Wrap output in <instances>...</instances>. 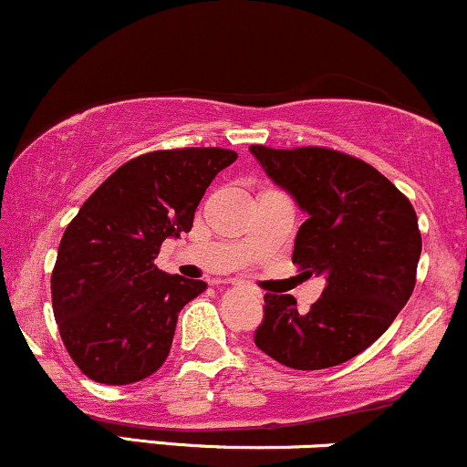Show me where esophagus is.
<instances>
[{
    "label": "esophagus",
    "instance_id": "esophagus-1",
    "mask_svg": "<svg viewBox=\"0 0 467 467\" xmlns=\"http://www.w3.org/2000/svg\"><path fill=\"white\" fill-rule=\"evenodd\" d=\"M252 292H254V294H256V296H261V292H259V289H252Z\"/></svg>",
    "mask_w": 467,
    "mask_h": 467
}]
</instances>
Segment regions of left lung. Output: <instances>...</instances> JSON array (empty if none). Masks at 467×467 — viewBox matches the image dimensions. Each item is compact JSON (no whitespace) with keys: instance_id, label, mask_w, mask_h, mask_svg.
I'll return each instance as SVG.
<instances>
[{"instance_id":"obj_1","label":"left lung","mask_w":467,"mask_h":467,"mask_svg":"<svg viewBox=\"0 0 467 467\" xmlns=\"http://www.w3.org/2000/svg\"><path fill=\"white\" fill-rule=\"evenodd\" d=\"M250 151L307 213L292 264L307 276H325L323 296L307 312H298L292 294H265L254 345L298 371L351 360L389 329L415 289L421 254L415 208L393 182L349 153L265 144Z\"/></svg>"}]
</instances>
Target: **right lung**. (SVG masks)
Instances as JSON below:
<instances>
[{
  "label": "right lung",
  "mask_w": 467,
  "mask_h": 467,
  "mask_svg": "<svg viewBox=\"0 0 467 467\" xmlns=\"http://www.w3.org/2000/svg\"><path fill=\"white\" fill-rule=\"evenodd\" d=\"M237 160L219 147L162 149L116 169L58 244L52 309L63 345L89 379L140 382L162 367L178 314L206 289L153 264L166 237L192 228L211 182Z\"/></svg>",
  "instance_id": "add662e5"
}]
</instances>
